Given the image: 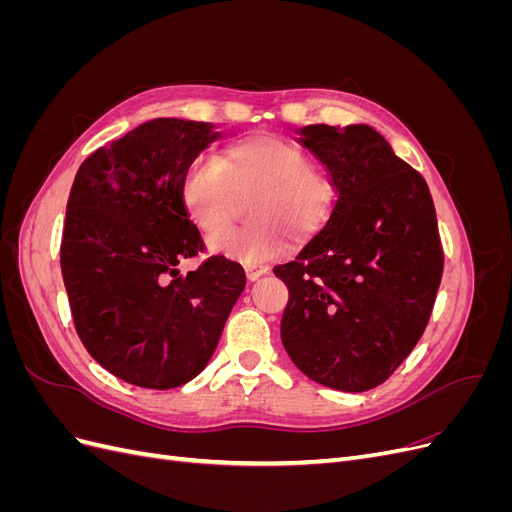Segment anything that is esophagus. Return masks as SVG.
<instances>
[{
	"label": "esophagus",
	"mask_w": 512,
	"mask_h": 512,
	"mask_svg": "<svg viewBox=\"0 0 512 512\" xmlns=\"http://www.w3.org/2000/svg\"><path fill=\"white\" fill-rule=\"evenodd\" d=\"M245 273H247V280H250V282H258L262 275L269 273V267H265V265H250V267L245 269Z\"/></svg>",
	"instance_id": "esophagus-1"
}]
</instances>
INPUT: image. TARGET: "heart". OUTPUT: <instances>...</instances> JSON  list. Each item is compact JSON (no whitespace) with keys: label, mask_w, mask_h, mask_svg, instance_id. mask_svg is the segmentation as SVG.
Segmentation results:
<instances>
[{"label":"heart","mask_w":512,"mask_h":512,"mask_svg":"<svg viewBox=\"0 0 512 512\" xmlns=\"http://www.w3.org/2000/svg\"><path fill=\"white\" fill-rule=\"evenodd\" d=\"M250 200L252 224L215 245L250 265L280 254L288 235H316L331 215L329 183L299 149L273 136L247 138L185 177V211L207 243L226 237Z\"/></svg>","instance_id":"heart-1"}]
</instances>
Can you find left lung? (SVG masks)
Returning <instances> with one entry per match:
<instances>
[{
  "label": "left lung",
  "mask_w": 512,
  "mask_h": 512,
  "mask_svg": "<svg viewBox=\"0 0 512 512\" xmlns=\"http://www.w3.org/2000/svg\"><path fill=\"white\" fill-rule=\"evenodd\" d=\"M337 190L331 218L273 273L290 290L282 342L307 378L361 393L425 333L442 282L436 207L418 170L369 126L297 132Z\"/></svg>",
  "instance_id": "8db88e82"
}]
</instances>
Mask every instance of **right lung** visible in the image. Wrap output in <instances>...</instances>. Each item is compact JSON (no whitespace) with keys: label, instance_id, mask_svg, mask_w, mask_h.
<instances>
[{"label":"right lung","instance_id":"obj_1","mask_svg":"<svg viewBox=\"0 0 512 512\" xmlns=\"http://www.w3.org/2000/svg\"><path fill=\"white\" fill-rule=\"evenodd\" d=\"M213 123L153 119L96 149L74 177L61 275L76 333L113 376L143 389L196 378L245 288L239 262L211 256L179 273L205 241L183 203Z\"/></svg>","mask_w":512,"mask_h":512}]
</instances>
